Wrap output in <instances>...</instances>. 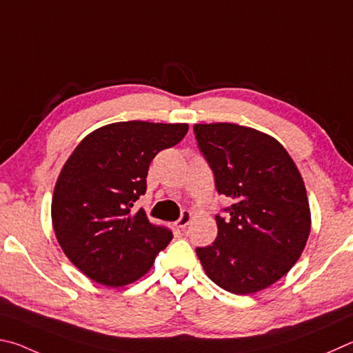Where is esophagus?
<instances>
[{"label": "esophagus", "instance_id": "obj_1", "mask_svg": "<svg viewBox=\"0 0 353 353\" xmlns=\"http://www.w3.org/2000/svg\"><path fill=\"white\" fill-rule=\"evenodd\" d=\"M190 220H192V212H190V211H183L181 212V217L175 221V225L178 228H181V230H184V228L189 225Z\"/></svg>", "mask_w": 353, "mask_h": 353}]
</instances>
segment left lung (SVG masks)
Listing matches in <instances>:
<instances>
[{
	"instance_id": "8db88e82",
	"label": "left lung",
	"mask_w": 353,
	"mask_h": 353,
	"mask_svg": "<svg viewBox=\"0 0 353 353\" xmlns=\"http://www.w3.org/2000/svg\"><path fill=\"white\" fill-rule=\"evenodd\" d=\"M215 189L232 200L215 215L212 245L196 248L209 279L234 294H251L285 276L310 234L304 181L279 142L237 123H195Z\"/></svg>"
}]
</instances>
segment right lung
I'll return each mask as SVG.
<instances>
[{
	"label": "right lung",
	"mask_w": 353,
	"mask_h": 353,
	"mask_svg": "<svg viewBox=\"0 0 353 353\" xmlns=\"http://www.w3.org/2000/svg\"><path fill=\"white\" fill-rule=\"evenodd\" d=\"M188 123L116 122L97 128L76 147L52 196V225L66 257L97 283L138 281L172 240L133 205L147 190L157 154L176 145Z\"/></svg>",
	"instance_id": "obj_1"
}]
</instances>
